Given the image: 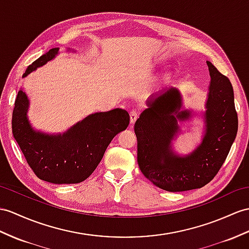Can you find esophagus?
Returning <instances> with one entry per match:
<instances>
[{"label":"esophagus","instance_id":"esophagus-1","mask_svg":"<svg viewBox=\"0 0 249 249\" xmlns=\"http://www.w3.org/2000/svg\"><path fill=\"white\" fill-rule=\"evenodd\" d=\"M138 116H139V112L136 111V110H132L130 112V121H131V124H134L135 121L137 120Z\"/></svg>","mask_w":249,"mask_h":249}]
</instances>
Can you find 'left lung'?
<instances>
[{"label": "left lung", "mask_w": 249, "mask_h": 249, "mask_svg": "<svg viewBox=\"0 0 249 249\" xmlns=\"http://www.w3.org/2000/svg\"><path fill=\"white\" fill-rule=\"evenodd\" d=\"M210 72L206 101V133L202 143L189 155L171 150L178 120L190 118L181 110V96L171 88L148 100V108L136 120L137 162L142 174L160 189L180 192L207 185L219 172L238 132V114L229 79L207 61Z\"/></svg>", "instance_id": "8db88e82"}]
</instances>
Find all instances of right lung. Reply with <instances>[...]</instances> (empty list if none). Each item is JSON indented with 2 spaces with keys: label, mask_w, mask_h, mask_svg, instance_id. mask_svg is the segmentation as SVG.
<instances>
[{
  "label": "right lung",
  "mask_w": 249,
  "mask_h": 249,
  "mask_svg": "<svg viewBox=\"0 0 249 249\" xmlns=\"http://www.w3.org/2000/svg\"><path fill=\"white\" fill-rule=\"evenodd\" d=\"M58 47L30 64L23 77L56 57ZM29 100L18 92L13 112V133L29 167L37 177L53 184H78L94 172L112 139L128 128L129 113L123 108L89 115L63 134L35 131L27 119Z\"/></svg>",
  "instance_id": "1"
}]
</instances>
